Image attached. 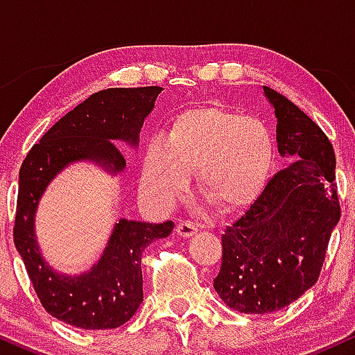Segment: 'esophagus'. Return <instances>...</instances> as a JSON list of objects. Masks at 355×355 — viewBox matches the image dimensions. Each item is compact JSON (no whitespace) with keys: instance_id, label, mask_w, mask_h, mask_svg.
<instances>
[{"instance_id":"1","label":"esophagus","mask_w":355,"mask_h":355,"mask_svg":"<svg viewBox=\"0 0 355 355\" xmlns=\"http://www.w3.org/2000/svg\"><path fill=\"white\" fill-rule=\"evenodd\" d=\"M197 227L193 225V223L189 222V220H182V222H178L177 229H175V232H177L180 237H191V235L197 234Z\"/></svg>"}]
</instances>
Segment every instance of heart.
I'll list each match as a JSON object with an SVG mask.
<instances>
[{
    "mask_svg": "<svg viewBox=\"0 0 355 355\" xmlns=\"http://www.w3.org/2000/svg\"><path fill=\"white\" fill-rule=\"evenodd\" d=\"M274 165V141L262 121L220 103L198 105L173 118L166 140L145 148L140 191L150 205L170 209L185 193L190 175L223 211L242 210L260 197Z\"/></svg>",
    "mask_w": 355,
    "mask_h": 355,
    "instance_id": "obj_1",
    "label": "heart"
}]
</instances>
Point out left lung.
Segmentation results:
<instances>
[{
	"label": "left lung",
	"instance_id": "obj_1",
	"mask_svg": "<svg viewBox=\"0 0 355 355\" xmlns=\"http://www.w3.org/2000/svg\"><path fill=\"white\" fill-rule=\"evenodd\" d=\"M277 116V146L291 165L222 235L214 287L230 309L270 313L295 302L319 279L340 218L336 153L327 135L291 100L263 87Z\"/></svg>",
	"mask_w": 355,
	"mask_h": 355
}]
</instances>
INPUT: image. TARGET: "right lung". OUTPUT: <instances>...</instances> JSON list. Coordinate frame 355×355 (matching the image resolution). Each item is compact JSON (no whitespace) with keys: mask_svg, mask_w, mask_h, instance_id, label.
I'll list each match as a JSON object with an SVG mask.
<instances>
[{"mask_svg":"<svg viewBox=\"0 0 355 355\" xmlns=\"http://www.w3.org/2000/svg\"><path fill=\"white\" fill-rule=\"evenodd\" d=\"M160 87L108 88L93 93L60 118L31 146L19 168L13 227L15 245L44 311L58 320L87 329H116L144 300L141 254L157 239L168 237L173 222L145 223L121 218L96 266L78 277L60 275L43 260L35 237V211L55 175L76 160H93L110 172L126 165L113 140L137 145L145 116Z\"/></svg>","mask_w":355,"mask_h":355,"instance_id":"1","label":"right lung"}]
</instances>
